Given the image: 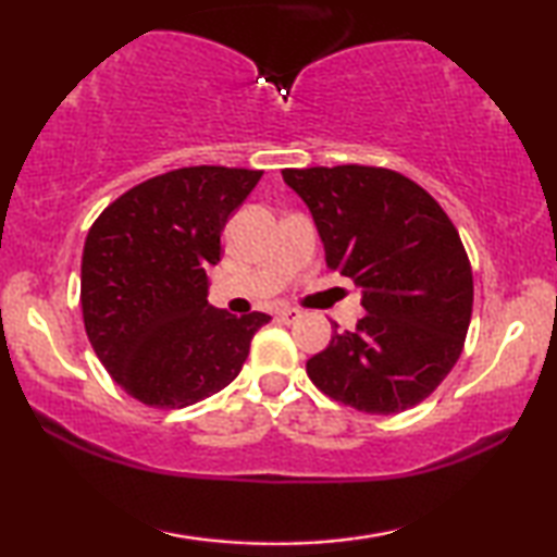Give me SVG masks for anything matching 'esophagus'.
Listing matches in <instances>:
<instances>
[{"label":"esophagus","instance_id":"34e87169","mask_svg":"<svg viewBox=\"0 0 557 557\" xmlns=\"http://www.w3.org/2000/svg\"><path fill=\"white\" fill-rule=\"evenodd\" d=\"M280 319H282V322H285V324H292V322H297V319L301 317V312H299V309H292V307H285V309H280Z\"/></svg>","mask_w":557,"mask_h":557}]
</instances>
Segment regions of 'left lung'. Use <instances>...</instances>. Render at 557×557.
I'll return each instance as SVG.
<instances>
[{
	"mask_svg": "<svg viewBox=\"0 0 557 557\" xmlns=\"http://www.w3.org/2000/svg\"><path fill=\"white\" fill-rule=\"evenodd\" d=\"M312 213L326 268L361 287L366 317L307 361L319 391L371 414L425 400L457 363L474 301L471 265L442 206L381 166L285 169Z\"/></svg>",
	"mask_w": 557,
	"mask_h": 557,
	"instance_id": "left-lung-1",
	"label": "left lung"
}]
</instances>
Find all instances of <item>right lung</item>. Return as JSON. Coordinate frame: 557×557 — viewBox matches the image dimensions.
Wrapping results in <instances>:
<instances>
[{"instance_id":"right-lung-1","label":"right lung","mask_w":557,"mask_h":557,"mask_svg":"<svg viewBox=\"0 0 557 557\" xmlns=\"http://www.w3.org/2000/svg\"><path fill=\"white\" fill-rule=\"evenodd\" d=\"M256 169L184 166L112 201L88 231L81 307L92 348L120 388L178 410L240 373L268 314L209 305L206 270L221 233L260 182Z\"/></svg>"}]
</instances>
